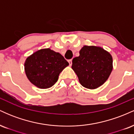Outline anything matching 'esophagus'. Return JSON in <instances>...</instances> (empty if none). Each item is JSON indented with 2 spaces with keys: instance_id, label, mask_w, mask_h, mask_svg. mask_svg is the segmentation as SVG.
Segmentation results:
<instances>
[{
  "instance_id": "34e87169",
  "label": "esophagus",
  "mask_w": 134,
  "mask_h": 134,
  "mask_svg": "<svg viewBox=\"0 0 134 134\" xmlns=\"http://www.w3.org/2000/svg\"><path fill=\"white\" fill-rule=\"evenodd\" d=\"M68 62L69 63V65H72V59L69 60H68Z\"/></svg>"
}]
</instances>
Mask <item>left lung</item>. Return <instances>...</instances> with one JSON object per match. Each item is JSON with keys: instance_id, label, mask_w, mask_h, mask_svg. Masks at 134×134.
Wrapping results in <instances>:
<instances>
[{"instance_id": "left-lung-1", "label": "left lung", "mask_w": 134, "mask_h": 134, "mask_svg": "<svg viewBox=\"0 0 134 134\" xmlns=\"http://www.w3.org/2000/svg\"><path fill=\"white\" fill-rule=\"evenodd\" d=\"M79 54L72 60V68L81 85L93 90L103 84L113 69L111 55L94 46H84Z\"/></svg>"}]
</instances>
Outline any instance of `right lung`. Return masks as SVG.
Masks as SVG:
<instances>
[{
	"label": "right lung",
	"mask_w": 134,
	"mask_h": 134,
	"mask_svg": "<svg viewBox=\"0 0 134 134\" xmlns=\"http://www.w3.org/2000/svg\"><path fill=\"white\" fill-rule=\"evenodd\" d=\"M68 65V62L62 55L46 48L28 57L24 64V69L32 84L39 88L47 89L54 85L60 73Z\"/></svg>",
	"instance_id": "right-lung-1"
}]
</instances>
